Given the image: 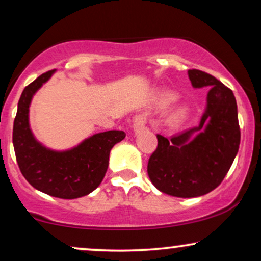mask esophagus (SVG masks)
Masks as SVG:
<instances>
[{"label":"esophagus","instance_id":"obj_1","mask_svg":"<svg viewBox=\"0 0 261 261\" xmlns=\"http://www.w3.org/2000/svg\"><path fill=\"white\" fill-rule=\"evenodd\" d=\"M134 131L135 134H139L140 131H142L144 128V125H146V119L143 117H141V115H137V117H135L134 119Z\"/></svg>","mask_w":261,"mask_h":261}]
</instances>
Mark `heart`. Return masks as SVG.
Segmentation results:
<instances>
[{
  "label": "heart",
  "instance_id": "1",
  "mask_svg": "<svg viewBox=\"0 0 261 261\" xmlns=\"http://www.w3.org/2000/svg\"><path fill=\"white\" fill-rule=\"evenodd\" d=\"M174 99H175V95L172 92H170V91H163V92H159L155 97L156 105H158L159 107L168 106L169 103H171ZM186 112H187V109L185 106H182V105L175 106L174 108L171 109L170 114H169V120H170L171 122L180 121L181 119L185 117Z\"/></svg>",
  "mask_w": 261,
  "mask_h": 261
}]
</instances>
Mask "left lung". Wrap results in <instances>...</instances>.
<instances>
[{
    "mask_svg": "<svg viewBox=\"0 0 261 261\" xmlns=\"http://www.w3.org/2000/svg\"><path fill=\"white\" fill-rule=\"evenodd\" d=\"M194 89L209 87L198 126L170 140L156 135L148 176L163 193L192 198L212 192L224 180L240 148L241 131L233 92L202 70H188Z\"/></svg>",
    "mask_w": 261,
    "mask_h": 261,
    "instance_id": "8db88e82",
    "label": "left lung"
}]
</instances>
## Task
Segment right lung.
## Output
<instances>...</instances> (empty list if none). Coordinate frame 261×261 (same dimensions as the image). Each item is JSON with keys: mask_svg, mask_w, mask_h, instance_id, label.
<instances>
[{"mask_svg": "<svg viewBox=\"0 0 261 261\" xmlns=\"http://www.w3.org/2000/svg\"><path fill=\"white\" fill-rule=\"evenodd\" d=\"M55 73L49 70L40 75L24 89L14 119L13 146L21 174L31 186L48 196L75 199L99 186L108 169L111 149L126 134L119 130L98 133L65 150L47 148L39 142L30 128L29 108L34 95Z\"/></svg>", "mask_w": 261, "mask_h": 261, "instance_id": "right-lung-1", "label": "right lung"}]
</instances>
